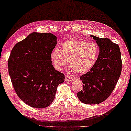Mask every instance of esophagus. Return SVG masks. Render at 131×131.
<instances>
[{"label":"esophagus","mask_w":131,"mask_h":131,"mask_svg":"<svg viewBox=\"0 0 131 131\" xmlns=\"http://www.w3.org/2000/svg\"><path fill=\"white\" fill-rule=\"evenodd\" d=\"M72 80V77L70 75H68V74L66 75L65 80L66 81H71Z\"/></svg>","instance_id":"34e87169"}]
</instances>
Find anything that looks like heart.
Returning <instances> with one entry per match:
<instances>
[{
    "label": "heart",
    "instance_id": "heart-1",
    "mask_svg": "<svg viewBox=\"0 0 131 131\" xmlns=\"http://www.w3.org/2000/svg\"><path fill=\"white\" fill-rule=\"evenodd\" d=\"M99 54V49L94 43L71 39L61 44L60 50L56 48L53 49L50 59L57 70H61L67 61L68 66L75 72L83 74L93 67Z\"/></svg>",
    "mask_w": 131,
    "mask_h": 131
}]
</instances>
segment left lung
Here are the masks:
<instances>
[{
    "label": "left lung",
    "mask_w": 131,
    "mask_h": 131,
    "mask_svg": "<svg viewBox=\"0 0 131 131\" xmlns=\"http://www.w3.org/2000/svg\"><path fill=\"white\" fill-rule=\"evenodd\" d=\"M100 49L97 61L89 71L80 77L83 89L77 95L83 103L97 104L107 99L115 88L121 73L119 46L107 38L91 35Z\"/></svg>",
    "instance_id": "8db88e82"
}]
</instances>
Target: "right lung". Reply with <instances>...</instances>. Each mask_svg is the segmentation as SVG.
Wrapping results in <instances>:
<instances>
[{
	"instance_id": "obj_1",
	"label": "right lung",
	"mask_w": 131,
	"mask_h": 131,
	"mask_svg": "<svg viewBox=\"0 0 131 131\" xmlns=\"http://www.w3.org/2000/svg\"><path fill=\"white\" fill-rule=\"evenodd\" d=\"M57 44L51 33L32 32L15 45L8 60V73L17 96L34 108H45L54 100L64 75L56 70L50 53Z\"/></svg>"
}]
</instances>
